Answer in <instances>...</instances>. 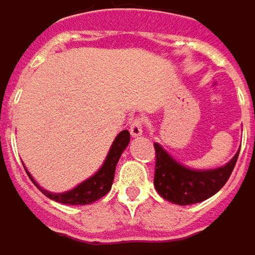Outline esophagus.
I'll return each mask as SVG.
<instances>
[{
  "mask_svg": "<svg viewBox=\"0 0 255 255\" xmlns=\"http://www.w3.org/2000/svg\"><path fill=\"white\" fill-rule=\"evenodd\" d=\"M143 128H144V120L135 118L129 126V132L132 137H140V135H143Z\"/></svg>",
  "mask_w": 255,
  "mask_h": 255,
  "instance_id": "esophagus-1",
  "label": "esophagus"
}]
</instances>
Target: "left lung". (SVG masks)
<instances>
[{
  "label": "left lung",
  "mask_w": 255,
  "mask_h": 255,
  "mask_svg": "<svg viewBox=\"0 0 255 255\" xmlns=\"http://www.w3.org/2000/svg\"><path fill=\"white\" fill-rule=\"evenodd\" d=\"M154 188L165 200L179 206L200 203L216 194L229 179L240 154L238 151L222 168L196 171L178 163L157 143H154Z\"/></svg>",
  "instance_id": "obj_1"
}]
</instances>
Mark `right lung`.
<instances>
[{"mask_svg": "<svg viewBox=\"0 0 255 255\" xmlns=\"http://www.w3.org/2000/svg\"><path fill=\"white\" fill-rule=\"evenodd\" d=\"M128 143H129V132L127 129H124L117 135L115 141L112 143L111 150H109L106 159H105L102 168L93 176H90L89 179L81 182L80 185H77L76 188H73V190H70L67 193H62V194H54V193H49V191L40 188L35 182V179L30 176V174L27 171L26 172L29 175V178L33 181L36 187L51 200H55V201L62 203V204H74V206L90 204V203L102 198L111 190L112 182H114L117 163H118L124 149L128 146Z\"/></svg>", "mask_w": 255, "mask_h": 255, "instance_id": "obj_1", "label": "right lung"}]
</instances>
